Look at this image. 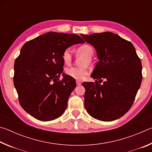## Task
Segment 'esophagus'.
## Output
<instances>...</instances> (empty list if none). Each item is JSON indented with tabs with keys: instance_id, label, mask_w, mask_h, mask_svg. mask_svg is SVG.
I'll list each match as a JSON object with an SVG mask.
<instances>
[{
	"instance_id": "obj_1",
	"label": "esophagus",
	"mask_w": 152,
	"mask_h": 152,
	"mask_svg": "<svg viewBox=\"0 0 152 152\" xmlns=\"http://www.w3.org/2000/svg\"><path fill=\"white\" fill-rule=\"evenodd\" d=\"M76 83L77 85H80V84H82V82L80 81V80H76Z\"/></svg>"
}]
</instances>
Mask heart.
<instances>
[{"instance_id":"b5f03b06","label":"heart","mask_w":152,"mask_h":152,"mask_svg":"<svg viewBox=\"0 0 152 152\" xmlns=\"http://www.w3.org/2000/svg\"><path fill=\"white\" fill-rule=\"evenodd\" d=\"M76 52L78 55L84 56V58L87 59V60H84L83 64H86L90 63V60H91L92 56L94 54V50L92 46L89 45H82L80 46L76 50ZM62 60L63 62L66 65H70L72 61V53L69 49H67L64 51L62 53ZM66 74L71 78H73L78 80H82L85 76L88 74V68L86 66L82 67H71L66 69Z\"/></svg>"}]
</instances>
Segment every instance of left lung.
<instances>
[{
    "label": "left lung",
    "mask_w": 152,
    "mask_h": 152,
    "mask_svg": "<svg viewBox=\"0 0 152 152\" xmlns=\"http://www.w3.org/2000/svg\"><path fill=\"white\" fill-rule=\"evenodd\" d=\"M85 42L96 51L99 61L91 77L99 80L82 83L84 106L94 119L111 121L123 116L134 101L142 80L141 62L134 46L111 32L86 35ZM104 84L101 85L102 80Z\"/></svg>",
    "instance_id": "obj_1"
}]
</instances>
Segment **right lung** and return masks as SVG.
Instances as JSON below:
<instances>
[{
    "mask_svg": "<svg viewBox=\"0 0 152 152\" xmlns=\"http://www.w3.org/2000/svg\"><path fill=\"white\" fill-rule=\"evenodd\" d=\"M83 43L76 34L49 32L23 46L15 61L13 82L20 106L32 117L48 121L65 111L76 82L62 72V53ZM61 73L64 77L60 81Z\"/></svg>",
    "mask_w": 152,
    "mask_h": 152,
    "instance_id": "right-lung-1",
    "label": "right lung"
}]
</instances>
